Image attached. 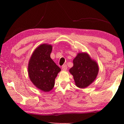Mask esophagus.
I'll return each instance as SVG.
<instances>
[{"label":"esophagus","mask_w":124,"mask_h":124,"mask_svg":"<svg viewBox=\"0 0 124 124\" xmlns=\"http://www.w3.org/2000/svg\"><path fill=\"white\" fill-rule=\"evenodd\" d=\"M62 69L63 70H67V65L66 64L63 65V66L62 67Z\"/></svg>","instance_id":"34e87169"}]
</instances>
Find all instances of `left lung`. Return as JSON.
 <instances>
[{"label": "left lung", "instance_id": "8db88e82", "mask_svg": "<svg viewBox=\"0 0 124 124\" xmlns=\"http://www.w3.org/2000/svg\"><path fill=\"white\" fill-rule=\"evenodd\" d=\"M73 66L69 70L76 85L85 88L93 82L99 72V66L86 53H79L73 60Z\"/></svg>", "mask_w": 124, "mask_h": 124}]
</instances>
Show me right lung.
Instances as JSON below:
<instances>
[{"label": "right lung", "instance_id": "add662e5", "mask_svg": "<svg viewBox=\"0 0 124 124\" xmlns=\"http://www.w3.org/2000/svg\"><path fill=\"white\" fill-rule=\"evenodd\" d=\"M52 51L51 45H40L33 52L28 64V74L31 82L45 92L53 88L55 78L61 71L50 56Z\"/></svg>", "mask_w": 124, "mask_h": 124}]
</instances>
